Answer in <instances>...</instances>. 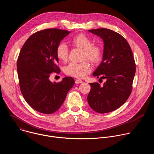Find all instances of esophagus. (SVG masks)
Segmentation results:
<instances>
[{
  "instance_id": "esophagus-1",
  "label": "esophagus",
  "mask_w": 154,
  "mask_h": 154,
  "mask_svg": "<svg viewBox=\"0 0 154 154\" xmlns=\"http://www.w3.org/2000/svg\"><path fill=\"white\" fill-rule=\"evenodd\" d=\"M75 83H82L83 81L80 79H76L75 80Z\"/></svg>"
}]
</instances>
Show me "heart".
<instances>
[{"mask_svg":"<svg viewBox=\"0 0 154 154\" xmlns=\"http://www.w3.org/2000/svg\"><path fill=\"white\" fill-rule=\"evenodd\" d=\"M71 45L83 51L82 60L88 59L93 63H98L102 58L103 51L99 44H92L91 39L87 35L80 33L71 39ZM68 48L65 43H60L56 49V55L59 60L66 61L68 57ZM91 71L90 62L84 60L81 63H71L64 68L66 74L78 79L84 78Z\"/></svg>","mask_w":154,"mask_h":154,"instance_id":"obj_1","label":"heart"}]
</instances>
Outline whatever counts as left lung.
<instances>
[{
  "mask_svg": "<svg viewBox=\"0 0 154 154\" xmlns=\"http://www.w3.org/2000/svg\"><path fill=\"white\" fill-rule=\"evenodd\" d=\"M88 31L104 42L102 61L93 75L106 81L102 86L90 83L87 100L97 113L111 112L123 105L131 93L136 71L134 57L128 42L118 33L107 29Z\"/></svg>",
  "mask_w": 154,
  "mask_h": 154,
  "instance_id": "left-lung-1",
  "label": "left lung"
}]
</instances>
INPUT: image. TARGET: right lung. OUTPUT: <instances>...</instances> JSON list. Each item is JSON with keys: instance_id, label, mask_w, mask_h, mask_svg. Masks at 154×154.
<instances>
[{"instance_id": "1", "label": "right lung", "mask_w": 154, "mask_h": 154, "mask_svg": "<svg viewBox=\"0 0 154 154\" xmlns=\"http://www.w3.org/2000/svg\"><path fill=\"white\" fill-rule=\"evenodd\" d=\"M71 32L48 29L32 35L22 48L17 61L20 90L26 101L35 110L52 114L60 108L74 80L65 77L58 83L49 79L59 72L56 49Z\"/></svg>"}]
</instances>
